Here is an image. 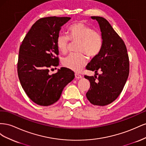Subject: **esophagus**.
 Wrapping results in <instances>:
<instances>
[{
    "label": "esophagus",
    "mask_w": 146,
    "mask_h": 146,
    "mask_svg": "<svg viewBox=\"0 0 146 146\" xmlns=\"http://www.w3.org/2000/svg\"><path fill=\"white\" fill-rule=\"evenodd\" d=\"M75 77H76V78H78V79H79V78H82V76H81V75L78 74H77V73H76V74H75Z\"/></svg>",
    "instance_id": "1"
}]
</instances>
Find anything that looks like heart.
<instances>
[{"mask_svg":"<svg viewBox=\"0 0 146 146\" xmlns=\"http://www.w3.org/2000/svg\"><path fill=\"white\" fill-rule=\"evenodd\" d=\"M69 37L72 42H78L76 47L77 54H70L62 60L64 67L75 72H80L87 63L85 54L89 57L99 54L103 44V39L99 32L82 23H76L68 29ZM69 39L66 35H60L56 39V46L60 52H68Z\"/></svg>","mask_w":146,"mask_h":146,"instance_id":"b5f03b06","label":"heart"}]
</instances>
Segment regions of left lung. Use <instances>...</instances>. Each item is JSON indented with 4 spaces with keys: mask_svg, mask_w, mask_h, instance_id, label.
<instances>
[{
    "mask_svg": "<svg viewBox=\"0 0 146 146\" xmlns=\"http://www.w3.org/2000/svg\"><path fill=\"white\" fill-rule=\"evenodd\" d=\"M98 22L103 39L99 54L86 66L95 72L94 76H85L90 88L88 100L94 105L105 106L115 100L124 87L129 74V58L124 42L108 21L102 17L91 16ZM99 70L101 74H99Z\"/></svg>",
    "mask_w": 146,
    "mask_h": 146,
    "instance_id": "8db88e82",
    "label": "left lung"
}]
</instances>
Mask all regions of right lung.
Listing matches in <instances>:
<instances>
[{
	"instance_id": "right-lung-1",
	"label": "right lung",
	"mask_w": 146,
	"mask_h": 146,
	"mask_svg": "<svg viewBox=\"0 0 146 146\" xmlns=\"http://www.w3.org/2000/svg\"><path fill=\"white\" fill-rule=\"evenodd\" d=\"M69 17L39 19L31 27L19 48L17 74L26 94L34 103L48 106L58 101L64 88L75 77L71 70L61 68L50 75L49 70L59 64L56 39L61 27Z\"/></svg>"
}]
</instances>
